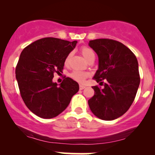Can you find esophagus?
<instances>
[{
	"label": "esophagus",
	"mask_w": 155,
	"mask_h": 155,
	"mask_svg": "<svg viewBox=\"0 0 155 155\" xmlns=\"http://www.w3.org/2000/svg\"><path fill=\"white\" fill-rule=\"evenodd\" d=\"M85 88V86H84V85H81V84H80L79 85V90H84V89Z\"/></svg>",
	"instance_id": "esophagus-1"
}]
</instances>
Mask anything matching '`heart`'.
Returning <instances> with one entry per match:
<instances>
[{"instance_id": "heart-1", "label": "heart", "mask_w": 155, "mask_h": 155, "mask_svg": "<svg viewBox=\"0 0 155 155\" xmlns=\"http://www.w3.org/2000/svg\"><path fill=\"white\" fill-rule=\"evenodd\" d=\"M80 52L83 55L84 58H85L87 61H89L92 58H95V53L94 51L92 50L90 47H87V46H82L80 48ZM72 53H69L65 57V60H64V63L65 65H68L70 61L71 58ZM70 76L75 81H78L79 83H83L84 80L89 76V74L87 72L81 71H74L72 73H71Z\"/></svg>"}]
</instances>
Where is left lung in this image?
<instances>
[{
  "mask_svg": "<svg viewBox=\"0 0 155 155\" xmlns=\"http://www.w3.org/2000/svg\"><path fill=\"white\" fill-rule=\"evenodd\" d=\"M89 45L99 60L93 79L104 86L92 87L95 94L88 101L89 106L101 120H115L129 109L136 97L140 84L138 60L129 48L113 39H95Z\"/></svg>",
  "mask_w": 155,
  "mask_h": 155,
  "instance_id": "8db88e82",
  "label": "left lung"
}]
</instances>
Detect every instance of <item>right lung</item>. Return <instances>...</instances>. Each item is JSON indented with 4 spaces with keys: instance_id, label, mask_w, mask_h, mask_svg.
<instances>
[{
    "instance_id": "1",
    "label": "right lung",
    "mask_w": 155,
    "mask_h": 155,
    "mask_svg": "<svg viewBox=\"0 0 155 155\" xmlns=\"http://www.w3.org/2000/svg\"><path fill=\"white\" fill-rule=\"evenodd\" d=\"M76 43L47 37L35 41L21 52L16 79L25 104L38 117H57L79 91V84L69 77H65L60 86L52 81L55 73L63 72L65 57Z\"/></svg>"
}]
</instances>
